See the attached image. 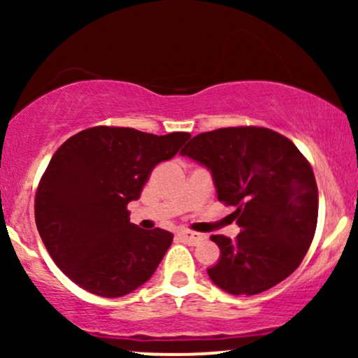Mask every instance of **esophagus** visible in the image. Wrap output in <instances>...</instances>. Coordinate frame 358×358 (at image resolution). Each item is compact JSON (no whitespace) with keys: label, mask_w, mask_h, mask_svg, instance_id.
<instances>
[{"label":"esophagus","mask_w":358,"mask_h":358,"mask_svg":"<svg viewBox=\"0 0 358 358\" xmlns=\"http://www.w3.org/2000/svg\"><path fill=\"white\" fill-rule=\"evenodd\" d=\"M178 237H180V239H182L183 242H187V244H190V245H195V244H199L200 241H203L202 234L190 232V231H182V232H178Z\"/></svg>","instance_id":"1"}]
</instances>
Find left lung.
I'll return each instance as SVG.
<instances>
[{"label": "left lung", "instance_id": "left-lung-1", "mask_svg": "<svg viewBox=\"0 0 358 358\" xmlns=\"http://www.w3.org/2000/svg\"><path fill=\"white\" fill-rule=\"evenodd\" d=\"M208 168L217 199L236 207V239L212 236L220 259L207 269L213 285L252 296L301 264L318 220V187L293 141L268 127H220L196 134L180 151Z\"/></svg>", "mask_w": 358, "mask_h": 358}]
</instances>
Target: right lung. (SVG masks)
I'll return each mask as SVG.
<instances>
[{
	"instance_id": "add662e5",
	"label": "right lung",
	"mask_w": 358,
	"mask_h": 358,
	"mask_svg": "<svg viewBox=\"0 0 358 358\" xmlns=\"http://www.w3.org/2000/svg\"><path fill=\"white\" fill-rule=\"evenodd\" d=\"M188 138L96 126L55 151L36 190L35 222L48 254L77 286L119 298L153 276L173 234L131 224L127 203Z\"/></svg>"
}]
</instances>
